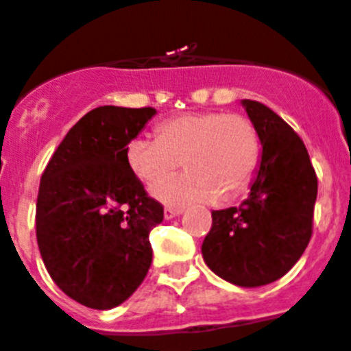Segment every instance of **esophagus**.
<instances>
[{"mask_svg": "<svg viewBox=\"0 0 351 351\" xmlns=\"http://www.w3.org/2000/svg\"><path fill=\"white\" fill-rule=\"evenodd\" d=\"M181 213H182V209H178V207H165V210H163V216H165V219H172V218H176V216H179Z\"/></svg>", "mask_w": 351, "mask_h": 351, "instance_id": "obj_1", "label": "esophagus"}]
</instances>
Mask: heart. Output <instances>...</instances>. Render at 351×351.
Wrapping results in <instances>:
<instances>
[{
	"instance_id": "b5f03b06",
	"label": "heart",
	"mask_w": 351,
	"mask_h": 351,
	"mask_svg": "<svg viewBox=\"0 0 351 351\" xmlns=\"http://www.w3.org/2000/svg\"><path fill=\"white\" fill-rule=\"evenodd\" d=\"M158 138L137 137L126 149L138 179L156 182L182 165L188 172L153 186L151 193L170 206L237 197L253 179L260 160L255 125L243 114L197 112L161 123Z\"/></svg>"
}]
</instances>
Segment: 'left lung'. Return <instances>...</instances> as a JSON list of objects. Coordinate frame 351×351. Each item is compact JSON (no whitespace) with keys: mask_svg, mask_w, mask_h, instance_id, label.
I'll return each mask as SVG.
<instances>
[{"mask_svg":"<svg viewBox=\"0 0 351 351\" xmlns=\"http://www.w3.org/2000/svg\"><path fill=\"white\" fill-rule=\"evenodd\" d=\"M241 104L258 132L262 156L246 200L213 210L202 256L221 280L255 288L283 278L308 247L318 181L299 135L260 101Z\"/></svg>","mask_w":351,"mask_h":351,"instance_id":"left-lung-1","label":"left lung"}]
</instances>
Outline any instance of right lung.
Instances as JSON below:
<instances>
[{"instance_id": "right-lung-1", "label": "right lung", "mask_w": 351, "mask_h": 351, "mask_svg": "<svg viewBox=\"0 0 351 351\" xmlns=\"http://www.w3.org/2000/svg\"><path fill=\"white\" fill-rule=\"evenodd\" d=\"M151 107L93 108L66 133L40 181L36 241L61 290L82 306L112 309L141 287L153 262L149 232L163 207L126 160Z\"/></svg>"}]
</instances>
